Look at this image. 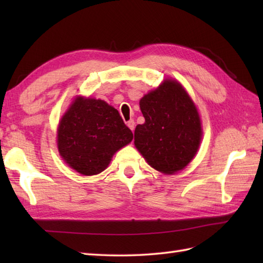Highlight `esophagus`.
<instances>
[{
  "instance_id": "obj_1",
  "label": "esophagus",
  "mask_w": 263,
  "mask_h": 263,
  "mask_svg": "<svg viewBox=\"0 0 263 263\" xmlns=\"http://www.w3.org/2000/svg\"><path fill=\"white\" fill-rule=\"evenodd\" d=\"M126 125L131 128V130L133 131L135 130V126H136V122H135V120H130V121H127L126 122Z\"/></svg>"
}]
</instances>
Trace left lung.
<instances>
[{"mask_svg":"<svg viewBox=\"0 0 263 263\" xmlns=\"http://www.w3.org/2000/svg\"><path fill=\"white\" fill-rule=\"evenodd\" d=\"M143 124L135 131V144L148 164L165 174L183 170L201 141L198 110L180 83L166 80L140 100Z\"/></svg>","mask_w":263,"mask_h":263,"instance_id":"1","label":"left lung"}]
</instances>
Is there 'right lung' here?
I'll return each instance as SVG.
<instances>
[{"instance_id": "add662e5", "label": "right lung", "mask_w": 263, "mask_h": 263, "mask_svg": "<svg viewBox=\"0 0 263 263\" xmlns=\"http://www.w3.org/2000/svg\"><path fill=\"white\" fill-rule=\"evenodd\" d=\"M133 139L119 111L100 99L77 98L60 122V155L82 175H96Z\"/></svg>"}]
</instances>
